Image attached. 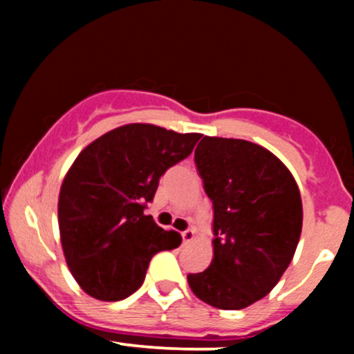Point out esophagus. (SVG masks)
Listing matches in <instances>:
<instances>
[{
  "label": "esophagus",
  "mask_w": 354,
  "mask_h": 354,
  "mask_svg": "<svg viewBox=\"0 0 354 354\" xmlns=\"http://www.w3.org/2000/svg\"><path fill=\"white\" fill-rule=\"evenodd\" d=\"M183 243H191L194 239V230H186L181 233Z\"/></svg>",
  "instance_id": "esophagus-1"
}]
</instances>
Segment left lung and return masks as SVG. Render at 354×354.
I'll list each match as a JSON object with an SVG mask.
<instances>
[{"instance_id":"8db88e82","label":"left lung","mask_w":354,"mask_h":354,"mask_svg":"<svg viewBox=\"0 0 354 354\" xmlns=\"http://www.w3.org/2000/svg\"><path fill=\"white\" fill-rule=\"evenodd\" d=\"M213 201V261L188 284L201 301L243 310L265 298L293 259L303 226L293 174L263 146L205 136L194 151Z\"/></svg>"}]
</instances>
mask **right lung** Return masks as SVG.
<instances>
[{"label": "right lung", "instance_id": "obj_1", "mask_svg": "<svg viewBox=\"0 0 354 354\" xmlns=\"http://www.w3.org/2000/svg\"><path fill=\"white\" fill-rule=\"evenodd\" d=\"M201 135L131 123L78 154L59 189L61 246L81 290L101 301L128 298L156 253L181 245L146 216L160 178L193 151Z\"/></svg>", "mask_w": 354, "mask_h": 354}]
</instances>
